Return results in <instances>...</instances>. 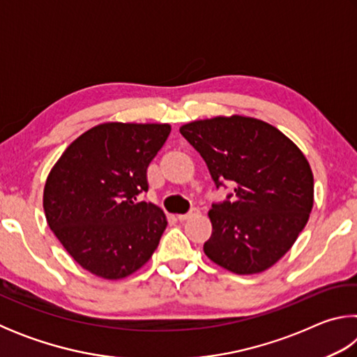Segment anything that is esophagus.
I'll return each mask as SVG.
<instances>
[{"mask_svg": "<svg viewBox=\"0 0 357 357\" xmlns=\"http://www.w3.org/2000/svg\"><path fill=\"white\" fill-rule=\"evenodd\" d=\"M197 214H198V209H197V208H193V209H190V211H189V213H185V214H178V219H179L181 222H184V220L190 219V217L197 215Z\"/></svg>", "mask_w": 357, "mask_h": 357, "instance_id": "34e87169", "label": "esophagus"}]
</instances>
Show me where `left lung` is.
I'll list each match as a JSON object with an SVG mask.
<instances>
[{
  "label": "left lung",
  "instance_id": "8db88e82",
  "mask_svg": "<svg viewBox=\"0 0 357 357\" xmlns=\"http://www.w3.org/2000/svg\"><path fill=\"white\" fill-rule=\"evenodd\" d=\"M179 132L206 162L217 189L223 181L234 185V195L208 213L213 234L204 253L234 274L263 273L291 249L312 213L305 155L274 126L239 114L192 121Z\"/></svg>",
  "mask_w": 357,
  "mask_h": 357
}]
</instances>
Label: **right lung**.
Masks as SVG:
<instances>
[{
  "instance_id": "right-lung-1",
  "label": "right lung",
  "mask_w": 357,
  "mask_h": 357,
  "mask_svg": "<svg viewBox=\"0 0 357 357\" xmlns=\"http://www.w3.org/2000/svg\"><path fill=\"white\" fill-rule=\"evenodd\" d=\"M170 130V124H99L52 168L44 187L47 223L88 273L119 280L153 257L167 217L137 197L148 192V165Z\"/></svg>"
}]
</instances>
